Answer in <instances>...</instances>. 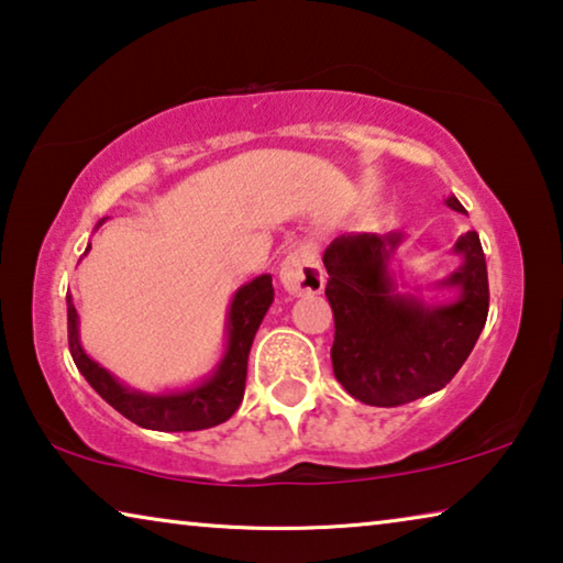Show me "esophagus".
<instances>
[{"instance_id": "34e87169", "label": "esophagus", "mask_w": 563, "mask_h": 563, "mask_svg": "<svg viewBox=\"0 0 563 563\" xmlns=\"http://www.w3.org/2000/svg\"><path fill=\"white\" fill-rule=\"evenodd\" d=\"M280 283L290 296H313L325 285V273L310 250H292L280 265Z\"/></svg>"}]
</instances>
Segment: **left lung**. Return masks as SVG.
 Wrapping results in <instances>:
<instances>
[{
	"instance_id": "obj_1",
	"label": "left lung",
	"mask_w": 563,
	"mask_h": 563,
	"mask_svg": "<svg viewBox=\"0 0 563 563\" xmlns=\"http://www.w3.org/2000/svg\"><path fill=\"white\" fill-rule=\"evenodd\" d=\"M450 209L465 212L455 197ZM401 234H341L323 253L325 298L333 310V374L351 397L372 407H399L440 391L460 372L488 318V267L475 230L452 253L463 265L442 280L457 298L424 306L401 296L389 271Z\"/></svg>"
}]
</instances>
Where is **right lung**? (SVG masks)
I'll list each match as a JSON object with an SVG mask.
<instances>
[{
  "instance_id": "add662e5",
  "label": "right lung",
  "mask_w": 563,
  "mask_h": 563,
  "mask_svg": "<svg viewBox=\"0 0 563 563\" xmlns=\"http://www.w3.org/2000/svg\"><path fill=\"white\" fill-rule=\"evenodd\" d=\"M103 222L106 220H100L98 228ZM273 296L275 290L271 275H260L234 292L228 316V351H224L222 362L217 364L214 374L187 391L144 394L123 387L111 372L96 364L82 349L78 310H75L70 296H67V343H70L75 366L80 368L90 387L133 424L158 432L207 430V427L228 422L245 397L250 346H253L267 308L273 306Z\"/></svg>"
}]
</instances>
